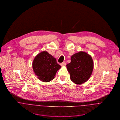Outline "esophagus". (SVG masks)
I'll list each match as a JSON object with an SVG mask.
<instances>
[{"label": "esophagus", "instance_id": "esophagus-1", "mask_svg": "<svg viewBox=\"0 0 120 120\" xmlns=\"http://www.w3.org/2000/svg\"><path fill=\"white\" fill-rule=\"evenodd\" d=\"M60 65L62 67H64V66H65L66 65V62H62L60 64Z\"/></svg>", "mask_w": 120, "mask_h": 120}]
</instances>
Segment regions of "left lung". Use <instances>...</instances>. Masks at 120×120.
I'll return each mask as SVG.
<instances>
[{
    "label": "left lung",
    "instance_id": "obj_1",
    "mask_svg": "<svg viewBox=\"0 0 120 120\" xmlns=\"http://www.w3.org/2000/svg\"><path fill=\"white\" fill-rule=\"evenodd\" d=\"M71 62L67 65L71 80L75 84L81 85L90 78L94 63L91 56L85 52L80 51L72 55Z\"/></svg>",
    "mask_w": 120,
    "mask_h": 120
}]
</instances>
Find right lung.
Here are the masks:
<instances>
[{"instance_id": "add662e5", "label": "right lung", "mask_w": 120, "mask_h": 120, "mask_svg": "<svg viewBox=\"0 0 120 120\" xmlns=\"http://www.w3.org/2000/svg\"><path fill=\"white\" fill-rule=\"evenodd\" d=\"M32 68L39 80L48 82L54 79L56 73L61 66L57 63L56 59L48 52L43 51L34 58Z\"/></svg>"}]
</instances>
